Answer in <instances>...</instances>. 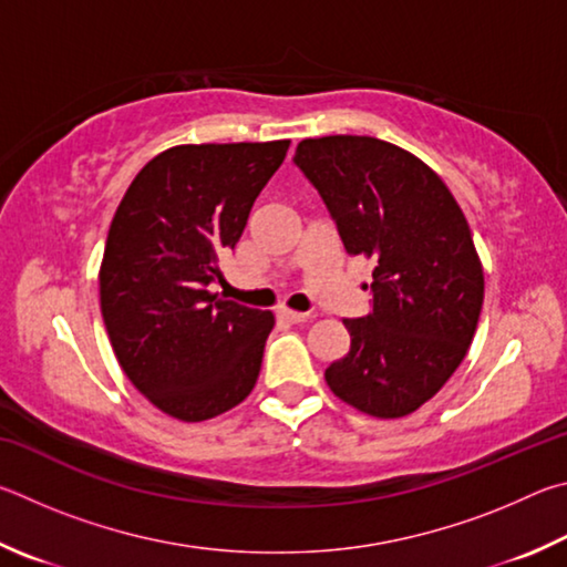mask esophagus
<instances>
[{
  "label": "esophagus",
  "instance_id": "1",
  "mask_svg": "<svg viewBox=\"0 0 567 567\" xmlns=\"http://www.w3.org/2000/svg\"><path fill=\"white\" fill-rule=\"evenodd\" d=\"M276 316L281 321H286V323H301V321H306V313H299V311H291V309H286V306H281V309L276 311Z\"/></svg>",
  "mask_w": 567,
  "mask_h": 567
}]
</instances>
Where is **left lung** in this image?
<instances>
[{
    "label": "left lung",
    "instance_id": "1",
    "mask_svg": "<svg viewBox=\"0 0 567 567\" xmlns=\"http://www.w3.org/2000/svg\"><path fill=\"white\" fill-rule=\"evenodd\" d=\"M293 164L346 254L375 261L371 311L343 321L351 349L326 383L361 413L409 415L458 369L481 319L483 266L468 221L433 168L381 138H303Z\"/></svg>",
    "mask_w": 567,
    "mask_h": 567
}]
</instances>
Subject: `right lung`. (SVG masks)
Returning <instances> with one entry per match:
<instances>
[{
	"mask_svg": "<svg viewBox=\"0 0 567 567\" xmlns=\"http://www.w3.org/2000/svg\"><path fill=\"white\" fill-rule=\"evenodd\" d=\"M286 152V138L166 148L109 226L99 271L109 341L126 379L172 419L208 421L254 391L274 313L212 286Z\"/></svg>",
	"mask_w": 567,
	"mask_h": 567,
	"instance_id": "add662e5",
	"label": "right lung"
}]
</instances>
